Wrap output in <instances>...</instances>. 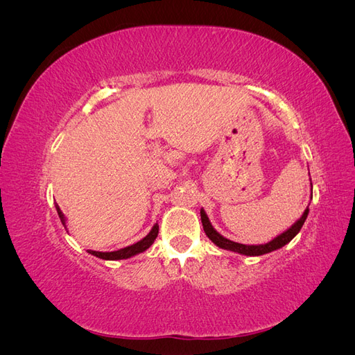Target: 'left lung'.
<instances>
[{
  "label": "left lung",
  "instance_id": "left-lung-1",
  "mask_svg": "<svg viewBox=\"0 0 355 355\" xmlns=\"http://www.w3.org/2000/svg\"><path fill=\"white\" fill-rule=\"evenodd\" d=\"M311 180V178H309ZM311 198H313V184H311ZM308 213H309V209L306 207L302 216H300L292 227H290L288 230H286L284 232H282L280 235H277L275 239H272L271 241H268L266 244H240V243H235V241H231L228 239H225L222 234H219L216 230L213 228V225L207 216V213L204 211V209L200 210V214H201V222H202V228H204V232H206L207 237L216 244L218 247H220V249L223 250H231V252H235V253H240V254H244V256H261V254H265V253H271L274 250H278L282 249L283 245L288 244L290 241H292L297 232L300 231V228H302V225L305 223L306 218H308Z\"/></svg>",
  "mask_w": 355,
  "mask_h": 355
}]
</instances>
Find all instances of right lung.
<instances>
[{
  "label": "right lung",
  "mask_w": 355,
  "mask_h": 355,
  "mask_svg": "<svg viewBox=\"0 0 355 355\" xmlns=\"http://www.w3.org/2000/svg\"><path fill=\"white\" fill-rule=\"evenodd\" d=\"M56 210H58V214L60 218V222L63 227H65V230L68 231V227H67V216L63 214V211L60 210V207L56 204ZM158 235V223H154L153 230L148 232L146 237H144L142 240H139L137 243L132 244V245H127L124 247V249H120V250H115V252H98V250H87L90 254L99 257V259H105V261H121V259H128V257H133L139 253H144L146 249H149V247L153 245V243L155 241Z\"/></svg>",
  "instance_id": "right-lung-1"
}]
</instances>
